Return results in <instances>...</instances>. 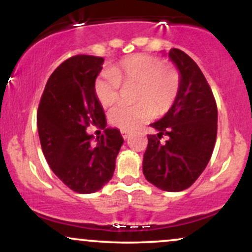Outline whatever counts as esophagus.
I'll list each match as a JSON object with an SVG mask.
<instances>
[{
  "label": "esophagus",
  "mask_w": 252,
  "mask_h": 252,
  "mask_svg": "<svg viewBox=\"0 0 252 252\" xmlns=\"http://www.w3.org/2000/svg\"><path fill=\"white\" fill-rule=\"evenodd\" d=\"M121 134H122V137L124 138V140H126V138L129 137L131 132H130L129 130H121Z\"/></svg>",
  "instance_id": "1"
}]
</instances>
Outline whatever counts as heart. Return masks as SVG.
<instances>
[{
  "label": "heart",
  "mask_w": 252,
  "mask_h": 252,
  "mask_svg": "<svg viewBox=\"0 0 252 252\" xmlns=\"http://www.w3.org/2000/svg\"><path fill=\"white\" fill-rule=\"evenodd\" d=\"M121 85L135 86L134 100L137 103L115 108L110 112V122L120 129L132 130L173 108L180 94L181 76L175 66L161 58L131 54L94 80V96L103 108H111L120 100Z\"/></svg>",
  "instance_id": "heart-1"
}]
</instances>
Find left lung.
<instances>
[{
    "instance_id": "8db88e82",
    "label": "left lung",
    "mask_w": 252,
    "mask_h": 252,
    "mask_svg": "<svg viewBox=\"0 0 252 252\" xmlns=\"http://www.w3.org/2000/svg\"><path fill=\"white\" fill-rule=\"evenodd\" d=\"M169 58L181 74V88L173 108L150 124L158 135H148L143 174L167 192L189 189L206 168L217 138L218 110L206 78L192 58L172 48ZM169 137L166 143L159 140Z\"/></svg>"
}]
</instances>
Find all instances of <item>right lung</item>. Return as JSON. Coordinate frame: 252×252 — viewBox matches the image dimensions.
<instances>
[{
    "mask_svg": "<svg viewBox=\"0 0 252 252\" xmlns=\"http://www.w3.org/2000/svg\"><path fill=\"white\" fill-rule=\"evenodd\" d=\"M103 62L102 57L78 54L60 63L48 78L37 108L46 160L68 189L82 194L97 192L111 180L123 144L117 129H105L96 142L86 132L90 126H106L94 91Z\"/></svg>",
    "mask_w": 252,
    "mask_h": 252,
    "instance_id": "1",
    "label": "right lung"
}]
</instances>
